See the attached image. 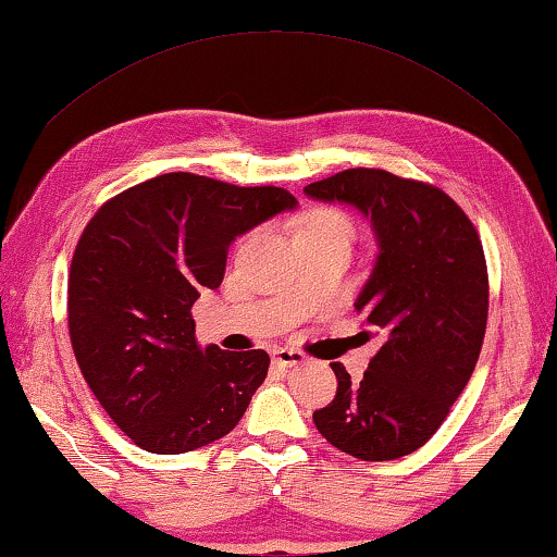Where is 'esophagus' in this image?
<instances>
[{"mask_svg": "<svg viewBox=\"0 0 557 557\" xmlns=\"http://www.w3.org/2000/svg\"><path fill=\"white\" fill-rule=\"evenodd\" d=\"M305 361H307V357L297 349L280 347L272 351V364H277V367H297V364H305Z\"/></svg>", "mask_w": 557, "mask_h": 557, "instance_id": "34e87169", "label": "esophagus"}]
</instances>
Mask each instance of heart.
<instances>
[{"label":"heart","instance_id":"b5f03b06","mask_svg":"<svg viewBox=\"0 0 557 557\" xmlns=\"http://www.w3.org/2000/svg\"><path fill=\"white\" fill-rule=\"evenodd\" d=\"M299 233H334V235L351 237V223H349L347 215L339 213V210L317 208L305 218V223H302V227H299Z\"/></svg>","mask_w":557,"mask_h":557}]
</instances>
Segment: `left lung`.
<instances>
[{"label":"left lung","mask_w":557,"mask_h":557,"mask_svg":"<svg viewBox=\"0 0 557 557\" xmlns=\"http://www.w3.org/2000/svg\"><path fill=\"white\" fill-rule=\"evenodd\" d=\"M305 193L372 220L379 255L355 307L367 337L384 339L359 384L334 361L337 396L314 411V426L344 454L394 461L436 434L479 361L488 320L481 237L436 185L379 168H349Z\"/></svg>","instance_id":"1"}]
</instances>
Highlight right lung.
<instances>
[{
    "instance_id": "1",
    "label": "right lung",
    "mask_w": 557,
    "mask_h": 557,
    "mask_svg": "<svg viewBox=\"0 0 557 557\" xmlns=\"http://www.w3.org/2000/svg\"><path fill=\"white\" fill-rule=\"evenodd\" d=\"M293 193L163 173L106 200L69 270V337L113 423L151 454H185L237 426L268 376L262 349H200L190 307L220 287L227 247Z\"/></svg>"
}]
</instances>
